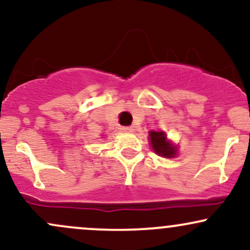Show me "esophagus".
Returning <instances> with one entry per match:
<instances>
[{
    "label": "esophagus",
    "instance_id": "34e87169",
    "mask_svg": "<svg viewBox=\"0 0 250 250\" xmlns=\"http://www.w3.org/2000/svg\"><path fill=\"white\" fill-rule=\"evenodd\" d=\"M122 130L125 131V133H131V131L134 130V128L133 127H123Z\"/></svg>",
    "mask_w": 250,
    "mask_h": 250
}]
</instances>
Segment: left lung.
Wrapping results in <instances>:
<instances>
[{"mask_svg": "<svg viewBox=\"0 0 250 250\" xmlns=\"http://www.w3.org/2000/svg\"><path fill=\"white\" fill-rule=\"evenodd\" d=\"M149 140L156 154L166 158H172L175 155V148L167 141L164 131H149Z\"/></svg>", "mask_w": 250, "mask_h": 250, "instance_id": "1", "label": "left lung"}]
</instances>
